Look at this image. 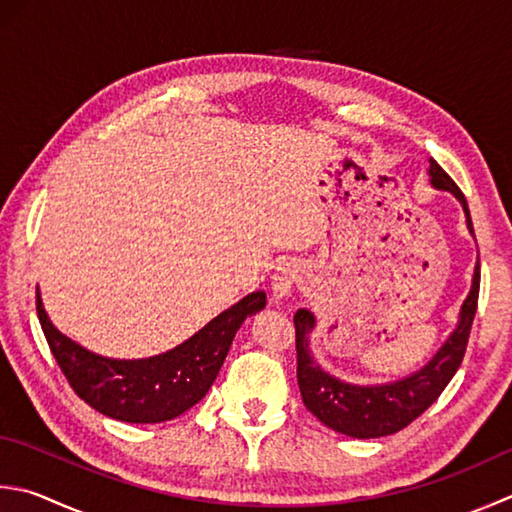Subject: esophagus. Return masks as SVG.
Here are the masks:
<instances>
[{
  "mask_svg": "<svg viewBox=\"0 0 512 512\" xmlns=\"http://www.w3.org/2000/svg\"><path fill=\"white\" fill-rule=\"evenodd\" d=\"M302 282V268H299L295 262H284L282 266H277L275 275H273V293L277 299H288L293 295L295 286Z\"/></svg>",
  "mask_w": 512,
  "mask_h": 512,
  "instance_id": "obj_1",
  "label": "esophagus"
}]
</instances>
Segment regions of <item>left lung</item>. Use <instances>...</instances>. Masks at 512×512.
<instances>
[{
	"label": "left lung",
	"mask_w": 512,
	"mask_h": 512,
	"mask_svg": "<svg viewBox=\"0 0 512 512\" xmlns=\"http://www.w3.org/2000/svg\"><path fill=\"white\" fill-rule=\"evenodd\" d=\"M430 186L435 190L453 195L464 208L468 233L475 237L473 219L466 204V197L457 184L446 175V170L435 159H428ZM479 297V257L473 273V284L466 295L459 319L453 333L439 346L437 353L428 362L406 377L386 384H350L330 375L326 368L319 366L310 350V333L317 326L315 315L306 308L295 313V346H297V384L302 390L304 406L313 413L319 422L337 433L355 439H373L393 435L406 428L410 422L424 413V410L442 395L450 379L462 364L470 326L477 313Z\"/></svg>",
	"instance_id": "1"
}]
</instances>
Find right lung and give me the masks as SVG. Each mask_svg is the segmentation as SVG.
Returning a JSON list of instances; mask_svg holds the SVG:
<instances>
[{"label":"right lung","instance_id":"1","mask_svg":"<svg viewBox=\"0 0 512 512\" xmlns=\"http://www.w3.org/2000/svg\"><path fill=\"white\" fill-rule=\"evenodd\" d=\"M264 306L266 293L257 290L173 350L146 359H110L59 333L37 293L39 324L68 384L97 413L128 424L168 422L202 402L239 326Z\"/></svg>","mask_w":512,"mask_h":512}]
</instances>
